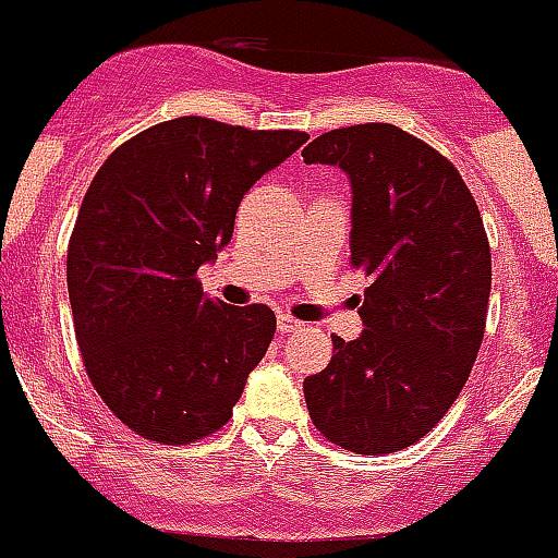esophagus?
<instances>
[{"label":"esophagus","instance_id":"34e87169","mask_svg":"<svg viewBox=\"0 0 558 558\" xmlns=\"http://www.w3.org/2000/svg\"><path fill=\"white\" fill-rule=\"evenodd\" d=\"M277 325H279L281 333H295V330L301 328V323H298L295 317H290V314H279Z\"/></svg>","mask_w":558,"mask_h":558}]
</instances>
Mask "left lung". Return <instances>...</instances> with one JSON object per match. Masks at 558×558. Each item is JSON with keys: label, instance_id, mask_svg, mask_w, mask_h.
Wrapping results in <instances>:
<instances>
[{"label": "left lung", "instance_id": "obj_1", "mask_svg": "<svg viewBox=\"0 0 558 558\" xmlns=\"http://www.w3.org/2000/svg\"><path fill=\"white\" fill-rule=\"evenodd\" d=\"M306 165H339L352 186L350 263L372 284L363 333L303 379L317 432L361 456L426 437L466 385L485 333L490 250L464 179L437 148L393 124L314 137Z\"/></svg>", "mask_w": 558, "mask_h": 558}]
</instances>
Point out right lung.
<instances>
[{
    "label": "right lung",
    "mask_w": 558,
    "mask_h": 558,
    "mask_svg": "<svg viewBox=\"0 0 558 558\" xmlns=\"http://www.w3.org/2000/svg\"><path fill=\"white\" fill-rule=\"evenodd\" d=\"M306 141L181 116L121 143L94 175L68 246L75 339L99 399L141 437L186 445L233 415L277 317L208 298L197 268L230 244L252 184Z\"/></svg>",
    "instance_id": "add662e5"
}]
</instances>
